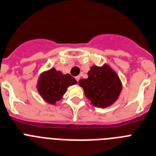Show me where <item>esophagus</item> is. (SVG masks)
<instances>
[{
  "label": "esophagus",
  "instance_id": "1",
  "mask_svg": "<svg viewBox=\"0 0 156 156\" xmlns=\"http://www.w3.org/2000/svg\"><path fill=\"white\" fill-rule=\"evenodd\" d=\"M75 79H76V81H77V82H78V81H79V79H80V77H79V76H77V77H75Z\"/></svg>",
  "mask_w": 156,
  "mask_h": 156
}]
</instances>
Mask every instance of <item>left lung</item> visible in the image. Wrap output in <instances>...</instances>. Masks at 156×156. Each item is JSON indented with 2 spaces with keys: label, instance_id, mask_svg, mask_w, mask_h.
I'll return each mask as SVG.
<instances>
[{
  "label": "left lung",
  "instance_id": "obj_1",
  "mask_svg": "<svg viewBox=\"0 0 156 156\" xmlns=\"http://www.w3.org/2000/svg\"><path fill=\"white\" fill-rule=\"evenodd\" d=\"M88 78L79 80V86L93 106L106 108L113 104L122 90L119 76L108 65L103 67L93 66L88 72Z\"/></svg>",
  "mask_w": 156,
  "mask_h": 156
}]
</instances>
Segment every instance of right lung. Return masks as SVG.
I'll list each match as a JSON object with an SVG mask.
<instances>
[{
	"instance_id": "obj_1",
	"label": "right lung",
	"mask_w": 156,
	"mask_h": 156,
	"mask_svg": "<svg viewBox=\"0 0 156 156\" xmlns=\"http://www.w3.org/2000/svg\"><path fill=\"white\" fill-rule=\"evenodd\" d=\"M76 83V80L70 74H63L61 71L52 68L41 75L37 90L46 102L55 104L56 101L61 100L68 86Z\"/></svg>"
}]
</instances>
